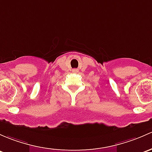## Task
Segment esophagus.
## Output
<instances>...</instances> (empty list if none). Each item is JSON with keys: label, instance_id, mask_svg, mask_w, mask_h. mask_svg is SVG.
<instances>
[{"label": "esophagus", "instance_id": "obj_1", "mask_svg": "<svg viewBox=\"0 0 152 152\" xmlns=\"http://www.w3.org/2000/svg\"><path fill=\"white\" fill-rule=\"evenodd\" d=\"M77 71H78L77 69H73V72H75V73H76V72H77Z\"/></svg>", "mask_w": 152, "mask_h": 152}]
</instances>
